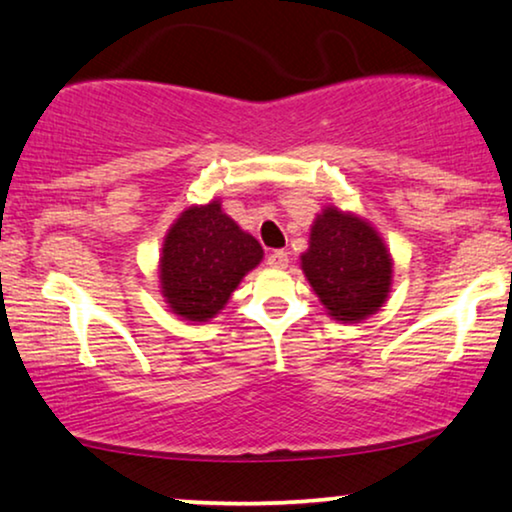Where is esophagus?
I'll list each match as a JSON object with an SVG mask.
<instances>
[{
  "label": "esophagus",
  "mask_w": 512,
  "mask_h": 512,
  "mask_svg": "<svg viewBox=\"0 0 512 512\" xmlns=\"http://www.w3.org/2000/svg\"><path fill=\"white\" fill-rule=\"evenodd\" d=\"M267 262H269V267H274V269H285L288 267V250H274L267 257Z\"/></svg>",
  "instance_id": "obj_1"
}]
</instances>
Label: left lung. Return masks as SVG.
Instances as JSON below:
<instances>
[{
    "instance_id": "1",
    "label": "left lung",
    "mask_w": 512,
    "mask_h": 512,
    "mask_svg": "<svg viewBox=\"0 0 512 512\" xmlns=\"http://www.w3.org/2000/svg\"><path fill=\"white\" fill-rule=\"evenodd\" d=\"M302 269L330 316L363 320L386 302L393 264L377 231L356 215L323 210L311 227Z\"/></svg>"
}]
</instances>
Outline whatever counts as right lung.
I'll return each instance as SVG.
<instances>
[{"label":"right lung","instance_id":"1","mask_svg":"<svg viewBox=\"0 0 512 512\" xmlns=\"http://www.w3.org/2000/svg\"><path fill=\"white\" fill-rule=\"evenodd\" d=\"M262 255V245L220 203L194 206L177 217L163 243L161 292L177 316L206 323Z\"/></svg>","mask_w":512,"mask_h":512}]
</instances>
